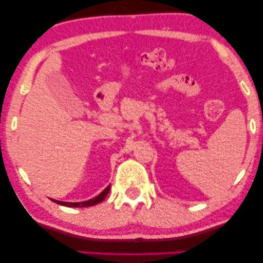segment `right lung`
Segmentation results:
<instances>
[{"instance_id":"1","label":"right lung","mask_w":263,"mask_h":263,"mask_svg":"<svg viewBox=\"0 0 263 263\" xmlns=\"http://www.w3.org/2000/svg\"><path fill=\"white\" fill-rule=\"evenodd\" d=\"M109 192H110V185L106 186V188L104 189L98 196L93 197V199H91V200L82 201V202H63V201H57V200H53V199H51V200L53 201V202L62 204V206H66V207H91V206H95V204H97V203L102 202V201L105 199L107 193H109Z\"/></svg>"}]
</instances>
